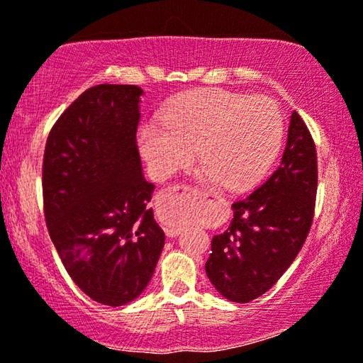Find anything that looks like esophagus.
<instances>
[{
    "label": "esophagus",
    "instance_id": "34e87169",
    "mask_svg": "<svg viewBox=\"0 0 363 363\" xmlns=\"http://www.w3.org/2000/svg\"><path fill=\"white\" fill-rule=\"evenodd\" d=\"M180 231H182V228H177V226H165V235L170 236V238L180 235Z\"/></svg>",
    "mask_w": 363,
    "mask_h": 363
}]
</instances>
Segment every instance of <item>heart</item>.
Returning <instances> with one entry per match:
<instances>
[{"label":"heart","mask_w":363,"mask_h":363,"mask_svg":"<svg viewBox=\"0 0 363 363\" xmlns=\"http://www.w3.org/2000/svg\"><path fill=\"white\" fill-rule=\"evenodd\" d=\"M282 132L281 112L271 99L211 89L178 99L165 122L143 123L138 145L158 175L191 163L198 148L203 175L241 190L255 185L274 162Z\"/></svg>","instance_id":"1"}]
</instances>
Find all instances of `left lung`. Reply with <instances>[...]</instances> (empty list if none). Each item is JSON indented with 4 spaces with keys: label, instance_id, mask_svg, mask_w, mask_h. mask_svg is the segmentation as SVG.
Here are the masks:
<instances>
[{
    "label": "left lung",
    "instance_id": "left-lung-1",
    "mask_svg": "<svg viewBox=\"0 0 363 363\" xmlns=\"http://www.w3.org/2000/svg\"><path fill=\"white\" fill-rule=\"evenodd\" d=\"M315 195V143L294 111L279 167L233 203L231 225L211 240L205 269L223 297L245 304L279 281L309 235Z\"/></svg>",
    "mask_w": 363,
    "mask_h": 363
}]
</instances>
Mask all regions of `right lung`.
<instances>
[{
    "mask_svg": "<svg viewBox=\"0 0 363 363\" xmlns=\"http://www.w3.org/2000/svg\"><path fill=\"white\" fill-rule=\"evenodd\" d=\"M137 86L82 92L49 132L43 160L44 218L67 274L104 306H123L150 282L165 233L147 203L155 185L137 147Z\"/></svg>",
    "mask_w": 363,
    "mask_h": 363,
    "instance_id": "right-lung-1",
    "label": "right lung"
}]
</instances>
